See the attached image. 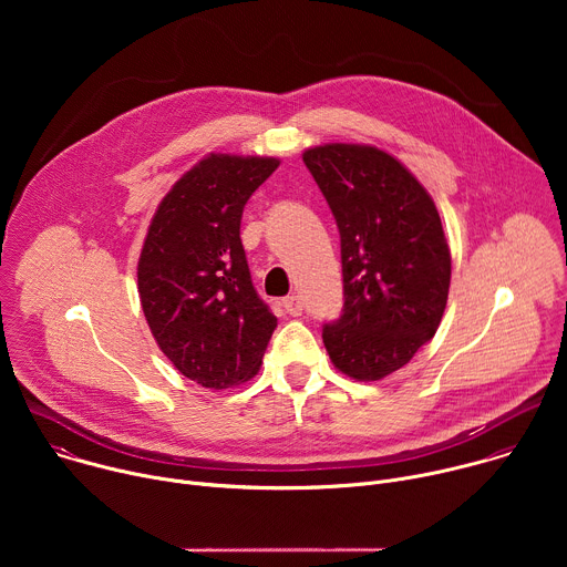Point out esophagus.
<instances>
[{"instance_id":"1","label":"esophagus","mask_w":567,"mask_h":567,"mask_svg":"<svg viewBox=\"0 0 567 567\" xmlns=\"http://www.w3.org/2000/svg\"><path fill=\"white\" fill-rule=\"evenodd\" d=\"M282 307L287 309L289 316H300L302 313V298L300 296H287L282 300Z\"/></svg>"}]
</instances>
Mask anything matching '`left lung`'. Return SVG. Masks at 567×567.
Instances as JSON below:
<instances>
[{
	"label": "left lung",
	"mask_w": 567,
	"mask_h": 567,
	"mask_svg": "<svg viewBox=\"0 0 567 567\" xmlns=\"http://www.w3.org/2000/svg\"><path fill=\"white\" fill-rule=\"evenodd\" d=\"M341 235L343 311L322 326L332 363L359 381L406 365L435 337L449 298L451 251L426 188L372 145L302 154Z\"/></svg>",
	"instance_id": "obj_1"
}]
</instances>
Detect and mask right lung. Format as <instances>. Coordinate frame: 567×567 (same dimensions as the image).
Here are the masks:
<instances>
[{"label": "right lung", "mask_w": 567, "mask_h": 567, "mask_svg": "<svg viewBox=\"0 0 567 567\" xmlns=\"http://www.w3.org/2000/svg\"><path fill=\"white\" fill-rule=\"evenodd\" d=\"M278 166L274 156L208 154L147 228L136 271L145 320L161 352L204 388L249 381L278 326L239 239L241 210Z\"/></svg>", "instance_id": "add662e5"}]
</instances>
